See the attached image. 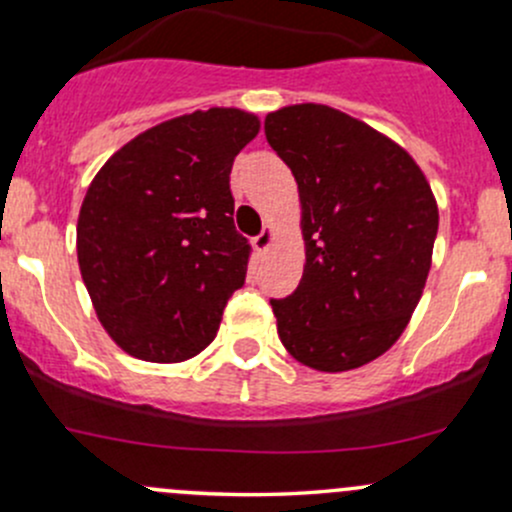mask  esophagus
I'll return each mask as SVG.
<instances>
[{
    "label": "esophagus",
    "mask_w": 512,
    "mask_h": 512,
    "mask_svg": "<svg viewBox=\"0 0 512 512\" xmlns=\"http://www.w3.org/2000/svg\"><path fill=\"white\" fill-rule=\"evenodd\" d=\"M252 245H255L257 252H267L272 245V227H265V230L260 232V235L252 237Z\"/></svg>",
    "instance_id": "1"
}]
</instances>
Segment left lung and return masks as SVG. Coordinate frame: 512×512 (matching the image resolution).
I'll list each match as a JSON object with an SVG mask.
<instances>
[{
	"mask_svg": "<svg viewBox=\"0 0 512 512\" xmlns=\"http://www.w3.org/2000/svg\"><path fill=\"white\" fill-rule=\"evenodd\" d=\"M265 136L302 200L307 265L270 299L277 334L299 364L349 371L381 356L409 324L438 232V208L414 158L337 108L270 113Z\"/></svg>",
	"mask_w": 512,
	"mask_h": 512,
	"instance_id": "left-lung-1",
	"label": "left lung"
}]
</instances>
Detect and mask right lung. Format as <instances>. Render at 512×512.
Segmentation results:
<instances>
[{"mask_svg":"<svg viewBox=\"0 0 512 512\" xmlns=\"http://www.w3.org/2000/svg\"><path fill=\"white\" fill-rule=\"evenodd\" d=\"M260 131L240 108L158 123L106 160L86 190L76 252L98 322L131 356L173 364L215 339L245 285L230 170Z\"/></svg>","mask_w":512,"mask_h":512,"instance_id":"obj_1","label":"right lung"}]
</instances>
